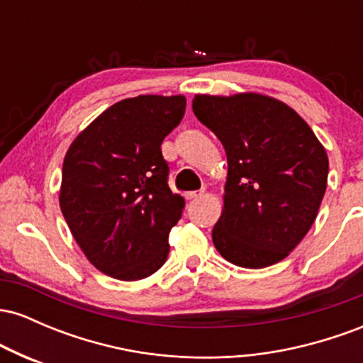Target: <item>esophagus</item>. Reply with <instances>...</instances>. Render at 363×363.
<instances>
[{"mask_svg":"<svg viewBox=\"0 0 363 363\" xmlns=\"http://www.w3.org/2000/svg\"><path fill=\"white\" fill-rule=\"evenodd\" d=\"M203 193H205V191H191V193H186V198L187 199H198V198H201Z\"/></svg>","mask_w":363,"mask_h":363,"instance_id":"esophagus-1","label":"esophagus"}]
</instances>
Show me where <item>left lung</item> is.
<instances>
[{
	"instance_id": "1",
	"label": "left lung",
	"mask_w": 363,
	"mask_h": 363,
	"mask_svg": "<svg viewBox=\"0 0 363 363\" xmlns=\"http://www.w3.org/2000/svg\"><path fill=\"white\" fill-rule=\"evenodd\" d=\"M194 116L227 153L223 211L213 244L228 262L266 268L306 237L326 193L329 162L291 107L261 94H198Z\"/></svg>"
}]
</instances>
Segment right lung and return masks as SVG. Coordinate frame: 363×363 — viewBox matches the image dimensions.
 Returning <instances> with one entry per match:
<instances>
[{
  "mask_svg": "<svg viewBox=\"0 0 363 363\" xmlns=\"http://www.w3.org/2000/svg\"><path fill=\"white\" fill-rule=\"evenodd\" d=\"M184 111V95L124 99L66 152L62 216L86 259L116 280H143L167 261L184 198L170 191L160 145Z\"/></svg>",
  "mask_w": 363,
  "mask_h": 363,
  "instance_id": "obj_1",
  "label": "right lung"
}]
</instances>
